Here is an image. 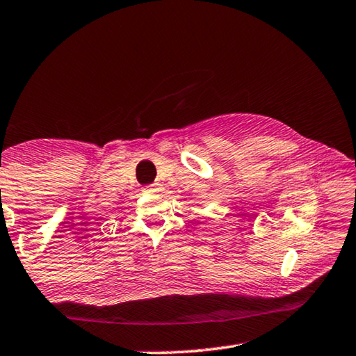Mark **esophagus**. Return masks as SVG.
Returning a JSON list of instances; mask_svg holds the SVG:
<instances>
[{"label": "esophagus", "instance_id": "obj_1", "mask_svg": "<svg viewBox=\"0 0 356 356\" xmlns=\"http://www.w3.org/2000/svg\"><path fill=\"white\" fill-rule=\"evenodd\" d=\"M146 193H159L161 191V185L160 184H152V185H147L145 188Z\"/></svg>", "mask_w": 356, "mask_h": 356}]
</instances>
